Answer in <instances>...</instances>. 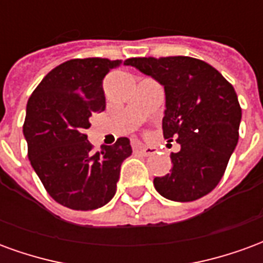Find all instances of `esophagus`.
Segmentation results:
<instances>
[{"mask_svg": "<svg viewBox=\"0 0 263 263\" xmlns=\"http://www.w3.org/2000/svg\"><path fill=\"white\" fill-rule=\"evenodd\" d=\"M134 151H135L137 154L142 155V156H151V155L155 154L154 148L145 146V145H142V143H137V145L134 146Z\"/></svg>", "mask_w": 263, "mask_h": 263, "instance_id": "1", "label": "esophagus"}]
</instances>
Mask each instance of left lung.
Here are the masks:
<instances>
[{
    "label": "left lung",
    "mask_w": 263,
    "mask_h": 263,
    "mask_svg": "<svg viewBox=\"0 0 263 263\" xmlns=\"http://www.w3.org/2000/svg\"><path fill=\"white\" fill-rule=\"evenodd\" d=\"M125 65L165 87V139L180 143L171 173L155 177V189L173 201H193L220 183L237 146L241 107L231 83L203 60L189 56L131 58Z\"/></svg>",
    "instance_id": "1"
}]
</instances>
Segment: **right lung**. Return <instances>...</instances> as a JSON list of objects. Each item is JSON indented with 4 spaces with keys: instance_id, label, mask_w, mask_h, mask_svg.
<instances>
[{
    "instance_id": "add662e5",
    "label": "right lung",
    "mask_w": 263,
    "mask_h": 263,
    "mask_svg": "<svg viewBox=\"0 0 263 263\" xmlns=\"http://www.w3.org/2000/svg\"><path fill=\"white\" fill-rule=\"evenodd\" d=\"M120 60L71 59L43 77L26 105L24 135L33 171L54 201L96 210L114 197L121 163L132 154L128 138L92 152L88 118L105 109L103 80Z\"/></svg>"
}]
</instances>
